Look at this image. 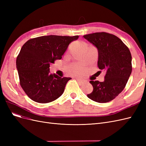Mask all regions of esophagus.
I'll return each mask as SVG.
<instances>
[{
    "mask_svg": "<svg viewBox=\"0 0 146 146\" xmlns=\"http://www.w3.org/2000/svg\"><path fill=\"white\" fill-rule=\"evenodd\" d=\"M77 80V81L78 82V84L80 85H84V84L85 83V80H80V79H76Z\"/></svg>",
    "mask_w": 146,
    "mask_h": 146,
    "instance_id": "obj_1",
    "label": "esophagus"
}]
</instances>
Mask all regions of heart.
I'll list each match as a JSON object with an SVG mask.
<instances>
[{
  "label": "heart",
  "instance_id": "b5f03b06",
  "mask_svg": "<svg viewBox=\"0 0 146 146\" xmlns=\"http://www.w3.org/2000/svg\"><path fill=\"white\" fill-rule=\"evenodd\" d=\"M69 72L72 75H80L83 73V69L79 66H73L69 69Z\"/></svg>",
  "mask_w": 146,
  "mask_h": 146
}]
</instances>
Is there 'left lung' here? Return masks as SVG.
I'll list each match as a JSON object with an SVG mask.
<instances>
[{
	"mask_svg": "<svg viewBox=\"0 0 146 146\" xmlns=\"http://www.w3.org/2000/svg\"><path fill=\"white\" fill-rule=\"evenodd\" d=\"M83 37L98 48V66L105 72L104 82H90L93 91L87 96L96 102H108L125 87L132 70L131 53L121 39L113 34L97 32Z\"/></svg>",
	"mask_w": 146,
	"mask_h": 146,
	"instance_id": "8db88e82",
	"label": "left lung"
}]
</instances>
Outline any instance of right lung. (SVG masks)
I'll return each instance as SVG.
<instances>
[{
    "label": "right lung",
    "instance_id": "right-lung-1",
    "mask_svg": "<svg viewBox=\"0 0 146 146\" xmlns=\"http://www.w3.org/2000/svg\"><path fill=\"white\" fill-rule=\"evenodd\" d=\"M78 36L48 35L30 39L22 47L16 59L20 85L32 100L46 104L58 99L70 77L50 72V64L61 60L72 41Z\"/></svg>",
    "mask_w": 146,
    "mask_h": 146
}]
</instances>
